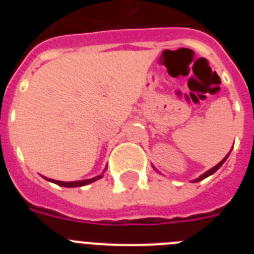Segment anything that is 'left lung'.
Listing matches in <instances>:
<instances>
[{"label": "left lung", "mask_w": 254, "mask_h": 254, "mask_svg": "<svg viewBox=\"0 0 254 254\" xmlns=\"http://www.w3.org/2000/svg\"><path fill=\"white\" fill-rule=\"evenodd\" d=\"M229 155H230V152H229V154H228V155H226L225 158H224V159H223V160L220 161V163H219V164H217V165H215V167H214V168H211V169H210V170H207V172H206V173H203L202 176H199V177H198V178L193 179V182H194V183H196V182H199V181H203V179H205V178H207V177H210V176H211V174H214V173H215V172H216V170H217V169H219V168H220V167H221V165H223V164H224V163H225V160H226V159H228V156H229Z\"/></svg>", "instance_id": "left-lung-1"}]
</instances>
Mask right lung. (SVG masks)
<instances>
[{"label": "right lung", "mask_w": 254, "mask_h": 254, "mask_svg": "<svg viewBox=\"0 0 254 254\" xmlns=\"http://www.w3.org/2000/svg\"><path fill=\"white\" fill-rule=\"evenodd\" d=\"M105 170H107V168H105ZM103 177V174H100V176L98 177H94V178L91 179H85V181H75V182H61V181H55V179H48L46 178V177H43V178H46L47 181L49 182H53V183H56V185L61 186V187H82V186H86V185H90V183H93V182L98 181V179H100Z\"/></svg>", "instance_id": "right-lung-1"}]
</instances>
